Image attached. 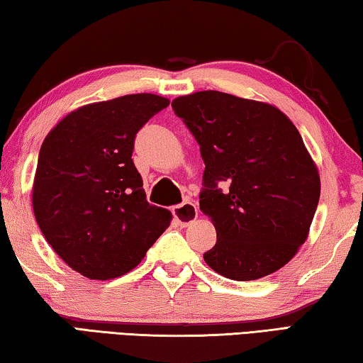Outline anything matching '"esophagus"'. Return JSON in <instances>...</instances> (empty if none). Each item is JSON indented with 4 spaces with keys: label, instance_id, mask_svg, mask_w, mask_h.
I'll list each match as a JSON object with an SVG mask.
<instances>
[{
    "label": "esophagus",
    "instance_id": "34e87169",
    "mask_svg": "<svg viewBox=\"0 0 363 363\" xmlns=\"http://www.w3.org/2000/svg\"><path fill=\"white\" fill-rule=\"evenodd\" d=\"M173 214L177 223L181 225H187L192 223L196 216H199V210H196V205L192 203V201H184V203L177 205L174 208Z\"/></svg>",
    "mask_w": 363,
    "mask_h": 363
}]
</instances>
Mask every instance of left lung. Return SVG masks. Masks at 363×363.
Here are the masks:
<instances>
[{"instance_id": "obj_1", "label": "left lung", "mask_w": 363, "mask_h": 363, "mask_svg": "<svg viewBox=\"0 0 363 363\" xmlns=\"http://www.w3.org/2000/svg\"><path fill=\"white\" fill-rule=\"evenodd\" d=\"M171 106L205 162L200 210L218 235L205 262L238 281L284 267L306 242L320 199V176L296 126L270 104L219 91Z\"/></svg>"}]
</instances>
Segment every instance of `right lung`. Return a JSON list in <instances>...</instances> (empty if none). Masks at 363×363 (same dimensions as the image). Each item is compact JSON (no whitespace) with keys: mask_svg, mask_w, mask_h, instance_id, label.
Masks as SVG:
<instances>
[{"mask_svg":"<svg viewBox=\"0 0 363 363\" xmlns=\"http://www.w3.org/2000/svg\"><path fill=\"white\" fill-rule=\"evenodd\" d=\"M168 106L147 93L88 104L43 140L32 190L36 223L84 277L128 274L171 223L168 210L147 201L131 158L138 131Z\"/></svg>","mask_w":363,"mask_h":363,"instance_id":"obj_1","label":"right lung"}]
</instances>
